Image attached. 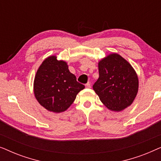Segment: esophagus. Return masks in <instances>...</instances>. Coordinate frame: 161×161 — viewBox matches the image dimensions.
Here are the masks:
<instances>
[{"label": "esophagus", "instance_id": "esophagus-1", "mask_svg": "<svg viewBox=\"0 0 161 161\" xmlns=\"http://www.w3.org/2000/svg\"><path fill=\"white\" fill-rule=\"evenodd\" d=\"M86 87L88 88V89H89V88H91V83H87L86 84Z\"/></svg>", "mask_w": 161, "mask_h": 161}]
</instances>
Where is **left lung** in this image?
<instances>
[{
	"label": "left lung",
	"instance_id": "8db88e82",
	"mask_svg": "<svg viewBox=\"0 0 161 161\" xmlns=\"http://www.w3.org/2000/svg\"><path fill=\"white\" fill-rule=\"evenodd\" d=\"M99 78L93 89L103 104L111 111H120L132 104L138 89L137 75L119 55L114 53L98 64Z\"/></svg>",
	"mask_w": 161,
	"mask_h": 161
}]
</instances>
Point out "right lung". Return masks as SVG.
Here are the masks:
<instances>
[{
  "label": "right lung",
  "instance_id": "obj_1",
  "mask_svg": "<svg viewBox=\"0 0 161 161\" xmlns=\"http://www.w3.org/2000/svg\"><path fill=\"white\" fill-rule=\"evenodd\" d=\"M85 86L77 81L65 61L50 56L43 61L34 78L36 100L48 111L60 113L67 110Z\"/></svg>",
  "mask_w": 161,
  "mask_h": 161
}]
</instances>
